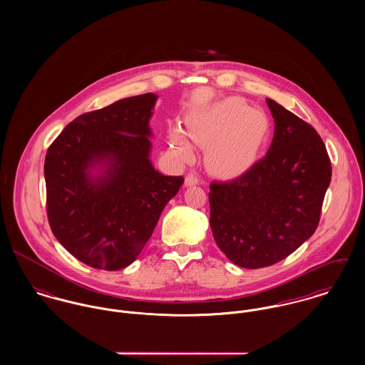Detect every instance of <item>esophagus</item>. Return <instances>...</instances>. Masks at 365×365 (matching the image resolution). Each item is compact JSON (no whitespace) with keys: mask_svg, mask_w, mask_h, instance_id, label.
I'll list each match as a JSON object with an SVG mask.
<instances>
[{"mask_svg":"<svg viewBox=\"0 0 365 365\" xmlns=\"http://www.w3.org/2000/svg\"><path fill=\"white\" fill-rule=\"evenodd\" d=\"M200 182V177H198V173L195 170H191L187 175H185V185L190 187V185H195Z\"/></svg>","mask_w":365,"mask_h":365,"instance_id":"34e87169","label":"esophagus"}]
</instances>
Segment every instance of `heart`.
I'll list each match as a JSON object with an SVG mask.
<instances>
[{"label":"heart","instance_id":"1","mask_svg":"<svg viewBox=\"0 0 365 365\" xmlns=\"http://www.w3.org/2000/svg\"><path fill=\"white\" fill-rule=\"evenodd\" d=\"M265 132V116L237 98L217 103L188 122V136L195 143L208 146L209 165L220 174L242 170L259 150ZM170 143L177 157L190 156V146L181 132L174 130Z\"/></svg>","mask_w":365,"mask_h":365}]
</instances>
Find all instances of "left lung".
Here are the masks:
<instances>
[{
  "label": "left lung",
  "mask_w": 365,
  "mask_h": 365,
  "mask_svg": "<svg viewBox=\"0 0 365 365\" xmlns=\"http://www.w3.org/2000/svg\"><path fill=\"white\" fill-rule=\"evenodd\" d=\"M275 129L267 155L236 180L209 185L217 247L243 268L284 260L320 220L331 163L312 125L267 98Z\"/></svg>",
  "instance_id": "1"
}]
</instances>
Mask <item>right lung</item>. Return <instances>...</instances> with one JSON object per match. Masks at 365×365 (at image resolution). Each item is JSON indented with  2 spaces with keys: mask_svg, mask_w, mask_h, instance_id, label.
I'll return each mask as SVG.
<instances>
[{
  "mask_svg": "<svg viewBox=\"0 0 365 365\" xmlns=\"http://www.w3.org/2000/svg\"><path fill=\"white\" fill-rule=\"evenodd\" d=\"M155 94L86 112L53 140L45 158L46 210L54 237L77 260L118 271L136 260L182 175L167 177L149 160ZM106 162L97 180L88 168Z\"/></svg>",
  "mask_w": 365,
  "mask_h": 365,
  "instance_id": "1",
  "label": "right lung"
}]
</instances>
